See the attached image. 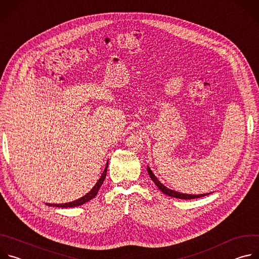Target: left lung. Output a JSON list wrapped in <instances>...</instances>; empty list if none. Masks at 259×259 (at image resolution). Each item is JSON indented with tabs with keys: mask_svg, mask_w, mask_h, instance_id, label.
<instances>
[{
	"mask_svg": "<svg viewBox=\"0 0 259 259\" xmlns=\"http://www.w3.org/2000/svg\"><path fill=\"white\" fill-rule=\"evenodd\" d=\"M147 172H149L150 177H151L152 180L155 182L156 186L159 188V190H160L163 194H165V195H167V196H170V197H173V198H177V199H182V200H191V199H197V198H201V197H204V196H206V195H209V194L188 195V194H181V193H178V192L169 190V189H167L165 186H163V184L158 180V178L154 175V173L152 172V170L150 169V167H147Z\"/></svg>",
	"mask_w": 259,
	"mask_h": 259,
	"instance_id": "obj_1",
	"label": "left lung"
}]
</instances>
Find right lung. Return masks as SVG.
I'll return each instance as SVG.
<instances>
[{
	"instance_id": "obj_1",
	"label": "right lung",
	"mask_w": 259,
	"mask_h": 259,
	"mask_svg": "<svg viewBox=\"0 0 259 259\" xmlns=\"http://www.w3.org/2000/svg\"><path fill=\"white\" fill-rule=\"evenodd\" d=\"M107 166H108V162H107V164H106V166H105V169H104V171H103V173L101 174V176H100V178H99V180L97 181V183L95 184V186L93 187V189L87 194V195H85L84 197H82L81 199H79V200H76V201H73V202H69V203H65V204H46V205H48V206H53V207H61V208H70V207H77V206H81V205H83V204H85V203H87L88 201H90L91 199H93V198H95V196L97 195V193H98V191H99V189H100V187H101V184L103 183V181H104V178H105V176H106V171H107Z\"/></svg>"
}]
</instances>
